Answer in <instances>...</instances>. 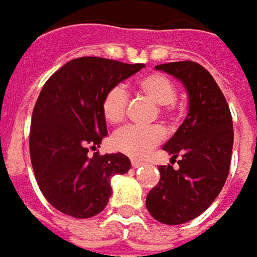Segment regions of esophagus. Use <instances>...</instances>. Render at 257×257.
Returning a JSON list of instances; mask_svg holds the SVG:
<instances>
[{
	"label": "esophagus",
	"instance_id": "1",
	"mask_svg": "<svg viewBox=\"0 0 257 257\" xmlns=\"http://www.w3.org/2000/svg\"><path fill=\"white\" fill-rule=\"evenodd\" d=\"M132 166H133L135 169H138V167L144 166V163H142L141 160H132Z\"/></svg>",
	"mask_w": 257,
	"mask_h": 257
}]
</instances>
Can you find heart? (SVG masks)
Returning <instances> with one entry per match:
<instances>
[{
  "instance_id": "1",
  "label": "heart",
  "mask_w": 257,
  "mask_h": 257,
  "mask_svg": "<svg viewBox=\"0 0 257 257\" xmlns=\"http://www.w3.org/2000/svg\"><path fill=\"white\" fill-rule=\"evenodd\" d=\"M138 90L148 96L155 103L161 105L164 113L172 112L173 102L176 100L177 90L175 82L167 75L154 72L144 75L138 81ZM128 103V94L122 85L109 88L102 100V113L109 124H118L124 119ZM166 138L161 125L154 124L148 127L127 125L118 130L111 139L113 149L133 158L145 157L152 148L160 145Z\"/></svg>"
}]
</instances>
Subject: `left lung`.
<instances>
[{
  "instance_id": "obj_1",
  "label": "left lung",
  "mask_w": 257,
  "mask_h": 257,
  "mask_svg": "<svg viewBox=\"0 0 257 257\" xmlns=\"http://www.w3.org/2000/svg\"><path fill=\"white\" fill-rule=\"evenodd\" d=\"M180 81L189 111L173 138L163 146L179 169L160 166V182L146 197V209L166 225H180L200 216L222 191L229 173L234 144L232 116L214 78L201 65L185 60L157 65Z\"/></svg>"
}]
</instances>
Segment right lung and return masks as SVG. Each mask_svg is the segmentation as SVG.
<instances>
[{"instance_id":"1","label":"right lung","mask_w":257,"mask_h":257,"mask_svg":"<svg viewBox=\"0 0 257 257\" xmlns=\"http://www.w3.org/2000/svg\"><path fill=\"white\" fill-rule=\"evenodd\" d=\"M144 63L78 57L44 84L34 106L29 152L37 183L48 203L77 217H93L106 207L111 177L132 164L124 154L94 152L106 138L102 100L109 88L132 77Z\"/></svg>"}]
</instances>
